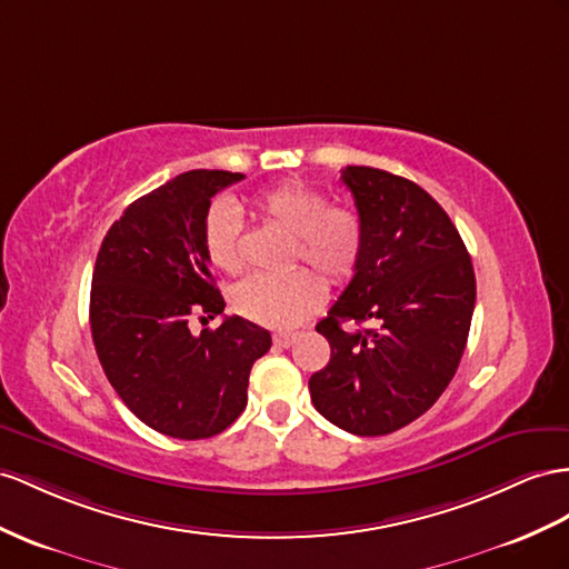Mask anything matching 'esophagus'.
I'll return each mask as SVG.
<instances>
[{"instance_id":"1","label":"esophagus","mask_w":569,"mask_h":569,"mask_svg":"<svg viewBox=\"0 0 569 569\" xmlns=\"http://www.w3.org/2000/svg\"><path fill=\"white\" fill-rule=\"evenodd\" d=\"M296 339H298V333H293V331H281V333H273V346H279V348H288V346H293V343H296Z\"/></svg>"}]
</instances>
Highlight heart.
I'll list each match as a JSON object with an SVG mask.
<instances>
[{"label":"heart","mask_w":569,"mask_h":569,"mask_svg":"<svg viewBox=\"0 0 569 569\" xmlns=\"http://www.w3.org/2000/svg\"><path fill=\"white\" fill-rule=\"evenodd\" d=\"M254 207L269 223L293 238L290 261H308L329 283H346L362 254L360 216L346 207H329L319 189L288 182L257 197ZM203 250L211 264L226 273H240L242 218L228 201H216L203 218ZM325 300V283L310 269H290L279 276L254 273L232 288V308L250 322L290 329L315 312Z\"/></svg>","instance_id":"1"}]
</instances>
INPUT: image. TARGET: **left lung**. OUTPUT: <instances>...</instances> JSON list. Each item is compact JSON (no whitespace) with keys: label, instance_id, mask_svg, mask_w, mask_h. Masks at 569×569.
I'll return each mask as SVG.
<instances>
[{"label":"left lung","instance_id":"obj_1","mask_svg":"<svg viewBox=\"0 0 569 569\" xmlns=\"http://www.w3.org/2000/svg\"><path fill=\"white\" fill-rule=\"evenodd\" d=\"M362 223L351 283L317 325L331 358L310 377L315 409L362 437L413 423L455 377L469 339L476 276L455 223L423 187L380 168L341 170ZM375 321L377 330H343Z\"/></svg>","mask_w":569,"mask_h":569}]
</instances>
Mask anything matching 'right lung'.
I'll return each instance as SVG.
<instances>
[{
  "label": "right lung",
  "instance_id": "right-lung-1",
  "mask_svg": "<svg viewBox=\"0 0 569 569\" xmlns=\"http://www.w3.org/2000/svg\"><path fill=\"white\" fill-rule=\"evenodd\" d=\"M244 178L189 170L132 201L100 244L91 286V333L108 382L141 423L178 440H203L236 423L254 360L271 333L242 317L209 322L226 300L203 250L211 197Z\"/></svg>",
  "mask_w": 569,
  "mask_h": 569
}]
</instances>
